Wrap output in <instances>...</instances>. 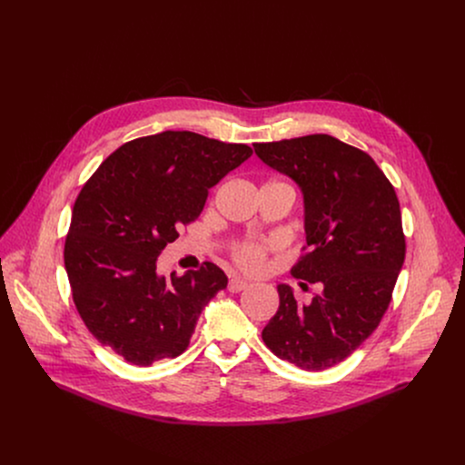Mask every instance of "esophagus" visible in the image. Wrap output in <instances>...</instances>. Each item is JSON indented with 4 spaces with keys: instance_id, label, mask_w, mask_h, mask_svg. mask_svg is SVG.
<instances>
[{
    "instance_id": "1",
    "label": "esophagus",
    "mask_w": 465,
    "mask_h": 465,
    "mask_svg": "<svg viewBox=\"0 0 465 465\" xmlns=\"http://www.w3.org/2000/svg\"><path fill=\"white\" fill-rule=\"evenodd\" d=\"M248 287V282L246 280L239 279V277H233V279L228 282V291L230 292H239L242 289Z\"/></svg>"
}]
</instances>
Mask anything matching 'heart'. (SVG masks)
Returning <instances> with one entry per match:
<instances>
[{
  "instance_id": "b5f03b06",
  "label": "heart",
  "mask_w": 465,
  "mask_h": 465,
  "mask_svg": "<svg viewBox=\"0 0 465 465\" xmlns=\"http://www.w3.org/2000/svg\"><path fill=\"white\" fill-rule=\"evenodd\" d=\"M270 183H279V182H270ZM266 255H268V244H262V242L241 241L232 246V259L242 272L250 275H259L264 272Z\"/></svg>"
}]
</instances>
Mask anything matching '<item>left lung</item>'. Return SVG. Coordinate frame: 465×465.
Masks as SVG:
<instances>
[{"mask_svg":"<svg viewBox=\"0 0 465 465\" xmlns=\"http://www.w3.org/2000/svg\"><path fill=\"white\" fill-rule=\"evenodd\" d=\"M253 149L302 188L307 246L291 275L322 283L303 305L279 285V311L262 340L302 371L331 369L371 336L391 302L406 255L395 188L365 151L329 134Z\"/></svg>","mask_w":465,"mask_h":465,"instance_id":"8db88e82","label":"left lung"}]
</instances>
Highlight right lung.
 <instances>
[{
	"label": "right lung",
	"instance_id": "1",
	"mask_svg": "<svg viewBox=\"0 0 465 465\" xmlns=\"http://www.w3.org/2000/svg\"><path fill=\"white\" fill-rule=\"evenodd\" d=\"M253 154L190 131L131 140L79 192L64 241L74 303L98 343L149 367L183 354L228 279L212 262L171 279L156 261L203 212L208 190Z\"/></svg>",
	"mask_w": 465,
	"mask_h": 465
}]
</instances>
